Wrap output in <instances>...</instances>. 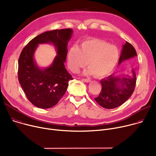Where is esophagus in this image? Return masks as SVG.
Instances as JSON below:
<instances>
[{
    "label": "esophagus",
    "instance_id": "esophagus-1",
    "mask_svg": "<svg viewBox=\"0 0 156 156\" xmlns=\"http://www.w3.org/2000/svg\"><path fill=\"white\" fill-rule=\"evenodd\" d=\"M82 80H83V82H87V83H88V82H90V79H82Z\"/></svg>",
    "mask_w": 156,
    "mask_h": 156
}]
</instances>
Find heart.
Listing matches in <instances>:
<instances>
[{"instance_id": "1", "label": "heart", "mask_w": 156, "mask_h": 156, "mask_svg": "<svg viewBox=\"0 0 156 156\" xmlns=\"http://www.w3.org/2000/svg\"><path fill=\"white\" fill-rule=\"evenodd\" d=\"M119 58V50L115 45L94 39L82 42L79 47L73 45L67 54V66L73 73L86 66L85 75H95L97 77L109 76L115 69Z\"/></svg>"}]
</instances>
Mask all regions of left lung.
<instances>
[{
  "label": "left lung",
  "mask_w": 156,
  "mask_h": 156,
  "mask_svg": "<svg viewBox=\"0 0 156 156\" xmlns=\"http://www.w3.org/2000/svg\"><path fill=\"white\" fill-rule=\"evenodd\" d=\"M136 56L134 47L126 42L122 45L119 65ZM100 82L102 90L99 96L95 98V101L105 109H114L124 104L133 94L136 86V75L133 69L130 75H115L114 73Z\"/></svg>",
  "instance_id": "left-lung-1"
}]
</instances>
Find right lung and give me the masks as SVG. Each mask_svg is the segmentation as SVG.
Segmentation results:
<instances>
[{
	"instance_id": "right-lung-1",
	"label": "right lung",
	"mask_w": 156,
	"mask_h": 156,
	"mask_svg": "<svg viewBox=\"0 0 156 156\" xmlns=\"http://www.w3.org/2000/svg\"><path fill=\"white\" fill-rule=\"evenodd\" d=\"M73 34L72 29L47 31L32 39L23 48L18 62V79L29 101L41 109H49L65 94L69 82L73 80L65 68L67 45ZM49 43L57 55L46 68L39 67L34 58L39 44Z\"/></svg>"
}]
</instances>
